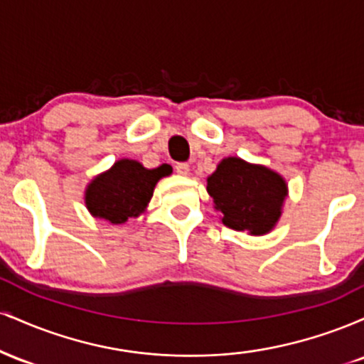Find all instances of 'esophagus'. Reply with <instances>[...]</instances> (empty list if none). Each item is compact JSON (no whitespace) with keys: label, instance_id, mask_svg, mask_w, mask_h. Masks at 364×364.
I'll use <instances>...</instances> for the list:
<instances>
[{"label":"esophagus","instance_id":"esophagus-1","mask_svg":"<svg viewBox=\"0 0 364 364\" xmlns=\"http://www.w3.org/2000/svg\"><path fill=\"white\" fill-rule=\"evenodd\" d=\"M174 169H176L178 174H183V176H186V174L190 173V166H188L186 162H178V164L174 166Z\"/></svg>","mask_w":364,"mask_h":364}]
</instances>
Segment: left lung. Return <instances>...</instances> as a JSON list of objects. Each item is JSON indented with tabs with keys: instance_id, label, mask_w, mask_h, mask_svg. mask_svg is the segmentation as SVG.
Instances as JSON below:
<instances>
[{
	"instance_id": "left-lung-1",
	"label": "left lung",
	"mask_w": 364,
	"mask_h": 364,
	"mask_svg": "<svg viewBox=\"0 0 364 364\" xmlns=\"http://www.w3.org/2000/svg\"><path fill=\"white\" fill-rule=\"evenodd\" d=\"M207 191L223 214L224 225L250 235H265L281 217L287 186L274 171L228 157L207 179Z\"/></svg>"
}]
</instances>
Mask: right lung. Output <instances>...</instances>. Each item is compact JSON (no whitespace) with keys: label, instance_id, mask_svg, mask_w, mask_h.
Listing matches in <instances>:
<instances>
[{"label":"right lung","instance_id":"obj_1","mask_svg":"<svg viewBox=\"0 0 364 364\" xmlns=\"http://www.w3.org/2000/svg\"><path fill=\"white\" fill-rule=\"evenodd\" d=\"M169 173L168 164L145 169L140 162L121 159L107 173L90 183L85 203L92 215L109 220L111 224H123L144 210L152 198L156 183Z\"/></svg>","mask_w":364,"mask_h":364}]
</instances>
